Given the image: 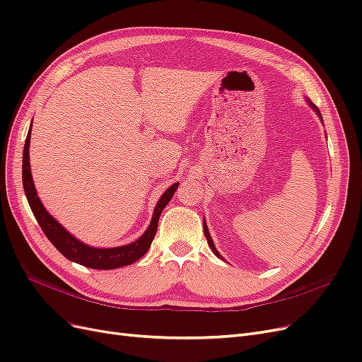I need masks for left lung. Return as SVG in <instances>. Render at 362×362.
Segmentation results:
<instances>
[{
  "label": "left lung",
  "mask_w": 362,
  "mask_h": 362,
  "mask_svg": "<svg viewBox=\"0 0 362 362\" xmlns=\"http://www.w3.org/2000/svg\"><path fill=\"white\" fill-rule=\"evenodd\" d=\"M307 103H309V105L312 107V109L315 110V113L317 115V117L320 119V122H322L324 124V119H322V115H320V112H319V109H317V107L310 101V100H307ZM203 223H204V235H206V238H207V243H209V246H210V249L213 250V253H215V255L218 257V258H221L222 261H225L223 258H222V255H221V253L218 252V249L215 247V243H213V240H211V235H210V233H209V228H207V223H206V221H203Z\"/></svg>",
  "instance_id": "8db88e82"
}]
</instances>
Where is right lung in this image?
Segmentation results:
<instances>
[{
    "instance_id": "add662e5",
    "label": "right lung",
    "mask_w": 362,
    "mask_h": 362,
    "mask_svg": "<svg viewBox=\"0 0 362 362\" xmlns=\"http://www.w3.org/2000/svg\"><path fill=\"white\" fill-rule=\"evenodd\" d=\"M31 128H33V122L28 129V136H26L25 146H23V159H22L23 191L38 225L42 226V230L49 238V242L55 246L66 259L77 262L80 265H85L88 269L113 270V269H119V267L129 265L132 262L139 261L144 253L149 250L158 230V221H159L160 213H163L164 207L170 203V199L173 198L174 192H176L179 183L171 185L170 188L160 195L159 202L155 206L151 225L147 226V230L143 233L140 238L136 240V242L125 246L104 247V249L89 246L83 242H80V240L74 237L71 233L66 231L64 226L45 209L43 203L40 202V198L37 197L35 185L31 174V165H30Z\"/></svg>"
}]
</instances>
